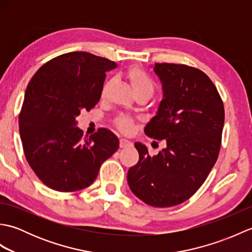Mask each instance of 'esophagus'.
Returning a JSON list of instances; mask_svg holds the SVG:
<instances>
[{"label": "esophagus", "mask_w": 252, "mask_h": 252, "mask_svg": "<svg viewBox=\"0 0 252 252\" xmlns=\"http://www.w3.org/2000/svg\"><path fill=\"white\" fill-rule=\"evenodd\" d=\"M120 144V148H126V147H131V146H133V143L131 142V141H127V140H126V138H121L120 140V142H119Z\"/></svg>", "instance_id": "obj_1"}]
</instances>
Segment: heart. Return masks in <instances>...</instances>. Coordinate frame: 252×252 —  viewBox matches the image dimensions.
I'll return each instance as SVG.
<instances>
[{"label": "heart", "instance_id": "1", "mask_svg": "<svg viewBox=\"0 0 252 252\" xmlns=\"http://www.w3.org/2000/svg\"><path fill=\"white\" fill-rule=\"evenodd\" d=\"M126 76L127 80H129V82L131 84L133 91H134L135 95L147 94L148 96H152L155 92V90H156V84H155L153 78L141 67L131 66L130 68H127V70L126 71ZM111 85H112V80H107V81L104 82L103 87L100 89L101 98L106 97L111 88ZM114 125L117 129L121 131L122 133H125V134H129V133H131L133 130H134L135 121L133 118L129 116L120 115L115 119Z\"/></svg>", "mask_w": 252, "mask_h": 252}]
</instances>
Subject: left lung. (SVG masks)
Here are the masks:
<instances>
[{
  "instance_id": "obj_1",
  "label": "left lung",
  "mask_w": 252,
  "mask_h": 252,
  "mask_svg": "<svg viewBox=\"0 0 252 252\" xmlns=\"http://www.w3.org/2000/svg\"><path fill=\"white\" fill-rule=\"evenodd\" d=\"M163 98L145 134L165 140L167 147L151 157L135 143L138 162L127 172L136 197L153 207H173L199 189L221 148L224 106L216 85L199 69L182 63H156Z\"/></svg>"
}]
</instances>
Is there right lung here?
<instances>
[{
	"label": "right lung",
	"instance_id": "right-lung-1",
	"mask_svg": "<svg viewBox=\"0 0 252 252\" xmlns=\"http://www.w3.org/2000/svg\"><path fill=\"white\" fill-rule=\"evenodd\" d=\"M117 63L87 52H71L45 63L27 87L19 133L27 161L50 189L70 192L90 186L119 141L107 129L89 138L77 116L100 98L106 72Z\"/></svg>",
	"mask_w": 252,
	"mask_h": 252
}]
</instances>
